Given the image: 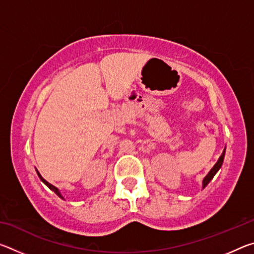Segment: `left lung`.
Returning a JSON list of instances; mask_svg holds the SVG:
<instances>
[{"label": "left lung", "mask_w": 254, "mask_h": 254, "mask_svg": "<svg viewBox=\"0 0 254 254\" xmlns=\"http://www.w3.org/2000/svg\"><path fill=\"white\" fill-rule=\"evenodd\" d=\"M224 156H225V149H224V151H223V153H222V156L220 157V159H218V160H217V162L215 163L213 168L209 170V173H208L207 175H206V177L204 178V180H203V188H205L206 186H207L208 183L210 182V180L213 179V177H214L215 175H216L217 171L220 170V168L222 167V163H223V161H224Z\"/></svg>", "instance_id": "left-lung-1"}]
</instances>
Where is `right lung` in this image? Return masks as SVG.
Masks as SVG:
<instances>
[{
    "mask_svg": "<svg viewBox=\"0 0 254 254\" xmlns=\"http://www.w3.org/2000/svg\"><path fill=\"white\" fill-rule=\"evenodd\" d=\"M37 173H38V171H37ZM38 176H39V177H40V179L42 180V183H44V184H46L47 185V186H48L50 189H51V190H53V191H55L56 192V194H57L59 197H60V198H62V199H64V197L62 196V194H60V191H59V189L57 188V187H55V186H53V185H51V184H49L48 182H47V180H45L44 178H42L41 177V175L39 174V173H38Z\"/></svg>",
    "mask_w": 254,
    "mask_h": 254,
    "instance_id": "obj_1",
    "label": "right lung"
}]
</instances>
